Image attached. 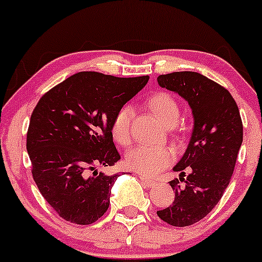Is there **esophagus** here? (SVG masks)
Returning a JSON list of instances; mask_svg holds the SVG:
<instances>
[{"label": "esophagus", "mask_w": 262, "mask_h": 262, "mask_svg": "<svg viewBox=\"0 0 262 262\" xmlns=\"http://www.w3.org/2000/svg\"><path fill=\"white\" fill-rule=\"evenodd\" d=\"M139 178H140V180H142V182L144 183L146 186H148V188H154V186H157V182H155V180L149 179V178H146V177H144V175H142V174L139 175Z\"/></svg>", "instance_id": "obj_1"}]
</instances>
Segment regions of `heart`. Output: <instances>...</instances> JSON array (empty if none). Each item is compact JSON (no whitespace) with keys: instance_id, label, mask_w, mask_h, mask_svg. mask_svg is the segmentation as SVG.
Segmentation results:
<instances>
[{"instance_id":"obj_1","label":"heart","mask_w":262,"mask_h":262,"mask_svg":"<svg viewBox=\"0 0 262 262\" xmlns=\"http://www.w3.org/2000/svg\"><path fill=\"white\" fill-rule=\"evenodd\" d=\"M148 107L168 128L179 120V107L170 94L157 93L148 99ZM133 112L129 107H123L114 116L111 133L117 144L125 146L130 142V124ZM174 159L173 149L166 145H138L126 154V165L132 170L142 175L153 177L164 170Z\"/></svg>"}]
</instances>
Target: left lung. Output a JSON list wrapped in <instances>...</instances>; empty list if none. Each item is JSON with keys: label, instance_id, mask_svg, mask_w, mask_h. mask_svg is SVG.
<instances>
[{"label": "left lung", "instance_id": "obj_1", "mask_svg": "<svg viewBox=\"0 0 262 262\" xmlns=\"http://www.w3.org/2000/svg\"><path fill=\"white\" fill-rule=\"evenodd\" d=\"M158 83L183 97L194 117L190 142L173 168L179 179L169 182L175 199L157 211L166 224L182 228L205 217L228 188L243 143V122L228 89L203 74L174 72L158 77Z\"/></svg>", "mask_w": 262, "mask_h": 262}]
</instances>
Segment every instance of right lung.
Instances as JSON below:
<instances>
[{"instance_id": "obj_1", "label": "right lung", "mask_w": 262, "mask_h": 262, "mask_svg": "<svg viewBox=\"0 0 262 262\" xmlns=\"http://www.w3.org/2000/svg\"><path fill=\"white\" fill-rule=\"evenodd\" d=\"M149 77L79 72L48 91L31 116L27 151L42 196L64 220L89 225L104 215L119 174L98 166L120 159L111 125Z\"/></svg>"}]
</instances>
